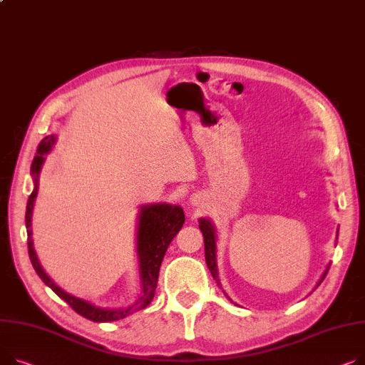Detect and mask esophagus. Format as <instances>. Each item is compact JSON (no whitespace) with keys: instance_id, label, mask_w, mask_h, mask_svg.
I'll return each mask as SVG.
<instances>
[{"instance_id":"34e87169","label":"esophagus","mask_w":365,"mask_h":365,"mask_svg":"<svg viewBox=\"0 0 365 365\" xmlns=\"http://www.w3.org/2000/svg\"><path fill=\"white\" fill-rule=\"evenodd\" d=\"M192 202H193V204H195V202H197V200H195V198H193V201H192Z\"/></svg>"}]
</instances>
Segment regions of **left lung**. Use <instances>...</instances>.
<instances>
[{"mask_svg":"<svg viewBox=\"0 0 365 365\" xmlns=\"http://www.w3.org/2000/svg\"><path fill=\"white\" fill-rule=\"evenodd\" d=\"M200 229H201V232H202V235H204V247H205V261H207V265H208V270L211 272V276L214 277V280L217 282V284L222 287V283H220V279H218V270H217V259H215V239H217V236H215V227L212 226V223L210 222V220H207V218H201L200 220ZM327 272H329V267L326 269V272L323 273V276H322V279L319 280V283H317V286L324 280V277H326V274H327ZM315 286V287H317ZM223 294H225V297L229 299V301H232L229 297H227V294L223 290ZM233 302V301H232Z\"/></svg>","mask_w":365,"mask_h":365,"instance_id":"8db88e82","label":"left lung"}]
</instances>
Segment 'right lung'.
I'll use <instances>...</instances> for the list:
<instances>
[{
	"label": "right lung",
	"mask_w": 365,
	"mask_h": 365,
	"mask_svg": "<svg viewBox=\"0 0 365 365\" xmlns=\"http://www.w3.org/2000/svg\"><path fill=\"white\" fill-rule=\"evenodd\" d=\"M56 143V136L50 135L41 140L38 147V154L35 155L32 161L31 173L34 178V190L29 195L28 205H26V229H28V250L29 257L32 261V265L41 280L51 287L54 292L66 301L73 309L82 317L95 322V323H107V322H115L120 319H125L128 315L147 308L150 302L153 301L157 289L158 282V273L160 267L163 262V258L165 255V251L170 245V242L178 235V232L182 229L185 223V212L179 205H170V204H151L140 207L139 212V225H138V236H136V251L139 257V274H140V287L142 292L138 301L128 307V308H118V309H106L95 307L93 304L73 297L63 290L60 286H57L51 277L48 276L42 265L36 257L34 240H32V211L35 198L38 195V185H39V172L42 168V164L45 161V154L51 151L53 145Z\"/></svg>",
	"instance_id": "1"
}]
</instances>
